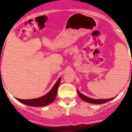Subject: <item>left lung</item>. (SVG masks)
Wrapping results in <instances>:
<instances>
[{
    "label": "left lung",
    "instance_id": "1",
    "mask_svg": "<svg viewBox=\"0 0 132 132\" xmlns=\"http://www.w3.org/2000/svg\"><path fill=\"white\" fill-rule=\"evenodd\" d=\"M77 94H78L79 96L81 99H83L85 101H86V102L90 103H93V104H101V103H105L108 102L109 101H111L113 99V98H107V99H94V98H89L88 96H85L83 94L80 93V92L78 90H77Z\"/></svg>",
    "mask_w": 132,
    "mask_h": 132
}]
</instances>
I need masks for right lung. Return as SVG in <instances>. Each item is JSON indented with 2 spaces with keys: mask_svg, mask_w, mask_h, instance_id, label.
Segmentation results:
<instances>
[{
  "mask_svg": "<svg viewBox=\"0 0 132 132\" xmlns=\"http://www.w3.org/2000/svg\"><path fill=\"white\" fill-rule=\"evenodd\" d=\"M60 81H61V78H59L57 81L55 83V84L54 85V86L53 87L51 90H50L47 94L44 95L43 96H41L40 98H34V99H20V98H16V99L20 102L29 105V106H46V105L51 103L56 98V96L57 94V88L60 86Z\"/></svg>",
  "mask_w": 132,
  "mask_h": 132,
  "instance_id": "right-lung-1",
  "label": "right lung"
}]
</instances>
